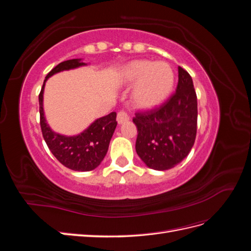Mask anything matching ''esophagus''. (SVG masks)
Returning <instances> with one entry per match:
<instances>
[{
    "mask_svg": "<svg viewBox=\"0 0 251 251\" xmlns=\"http://www.w3.org/2000/svg\"><path fill=\"white\" fill-rule=\"evenodd\" d=\"M128 120V115L125 112V111H119L117 113V123L119 125L126 123V121Z\"/></svg>",
    "mask_w": 251,
    "mask_h": 251,
    "instance_id": "34e87169",
    "label": "esophagus"
}]
</instances>
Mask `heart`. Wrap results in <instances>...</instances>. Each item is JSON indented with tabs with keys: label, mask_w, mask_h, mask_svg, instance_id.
<instances>
[{
	"label": "heart",
	"mask_w": 251,
	"mask_h": 251,
	"mask_svg": "<svg viewBox=\"0 0 251 251\" xmlns=\"http://www.w3.org/2000/svg\"><path fill=\"white\" fill-rule=\"evenodd\" d=\"M123 83H138L133 100L139 108L151 109L161 103L173 90L175 74L172 67L164 62L135 60L120 73Z\"/></svg>",
	"instance_id": "b5f03b06"
}]
</instances>
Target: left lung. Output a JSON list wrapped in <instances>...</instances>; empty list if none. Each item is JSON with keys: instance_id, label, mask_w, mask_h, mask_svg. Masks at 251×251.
<instances>
[{"instance_id": "left-lung-1", "label": "left lung", "mask_w": 251, "mask_h": 251, "mask_svg": "<svg viewBox=\"0 0 251 251\" xmlns=\"http://www.w3.org/2000/svg\"><path fill=\"white\" fill-rule=\"evenodd\" d=\"M198 103L192 76L178 67L175 92L158 107L135 113L136 151L149 168L170 170L191 151L197 135Z\"/></svg>"}]
</instances>
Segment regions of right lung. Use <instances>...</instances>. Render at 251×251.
<instances>
[{
    "mask_svg": "<svg viewBox=\"0 0 251 251\" xmlns=\"http://www.w3.org/2000/svg\"><path fill=\"white\" fill-rule=\"evenodd\" d=\"M83 65L86 64L81 63L80 59H69L58 64L47 74L39 95L40 124L45 141L53 156L60 163L68 169L78 172L92 171L102 161L117 126L116 112H112L109 115L95 120L86 131L79 135L66 137V136L53 132L47 125L44 116L43 93L45 82L53 74L64 70L74 69Z\"/></svg>",
    "mask_w": 251,
    "mask_h": 251,
    "instance_id": "add662e5",
    "label": "right lung"
}]
</instances>
